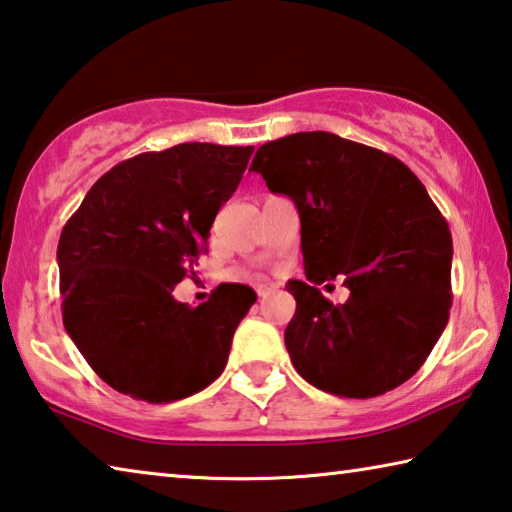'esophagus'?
<instances>
[{
  "label": "esophagus",
  "mask_w": 512,
  "mask_h": 512,
  "mask_svg": "<svg viewBox=\"0 0 512 512\" xmlns=\"http://www.w3.org/2000/svg\"><path fill=\"white\" fill-rule=\"evenodd\" d=\"M275 291H277L275 284H257V296H259V298L271 296V293H275Z\"/></svg>",
  "instance_id": "1"
}]
</instances>
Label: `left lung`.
<instances>
[{"label": "left lung", "mask_w": 512, "mask_h": 512, "mask_svg": "<svg viewBox=\"0 0 512 512\" xmlns=\"http://www.w3.org/2000/svg\"><path fill=\"white\" fill-rule=\"evenodd\" d=\"M250 171L300 214L309 282L289 280L293 368L339 397L393 391L440 339L452 307V232L418 176L393 155L325 131L259 146ZM344 277L334 306L317 284Z\"/></svg>", "instance_id": "obj_1"}]
</instances>
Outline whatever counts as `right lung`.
<instances>
[{"mask_svg": "<svg viewBox=\"0 0 512 512\" xmlns=\"http://www.w3.org/2000/svg\"><path fill=\"white\" fill-rule=\"evenodd\" d=\"M253 146L185 142L140 153L92 185L60 232L63 323L90 368L149 404L210 386L255 305L246 284H219L189 307L171 291L194 277L221 205L244 178Z\"/></svg>", "mask_w": 512, "mask_h": 512, "instance_id": "right-lung-1", "label": "right lung"}]
</instances>
